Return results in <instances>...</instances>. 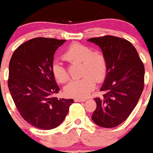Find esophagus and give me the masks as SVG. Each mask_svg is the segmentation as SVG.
Listing matches in <instances>:
<instances>
[{"mask_svg": "<svg viewBox=\"0 0 153 153\" xmlns=\"http://www.w3.org/2000/svg\"><path fill=\"white\" fill-rule=\"evenodd\" d=\"M85 100L86 99H82V98H76V99H74L75 102H84Z\"/></svg>", "mask_w": 153, "mask_h": 153, "instance_id": "obj_1", "label": "esophagus"}]
</instances>
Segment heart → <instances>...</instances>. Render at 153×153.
Instances as JSON below:
<instances>
[{
  "instance_id": "b5f03b06",
  "label": "heart",
  "mask_w": 153,
  "mask_h": 153,
  "mask_svg": "<svg viewBox=\"0 0 153 153\" xmlns=\"http://www.w3.org/2000/svg\"><path fill=\"white\" fill-rule=\"evenodd\" d=\"M65 60L71 63H81L82 79L73 80L65 88L66 94L73 97H87L97 82H102L107 74V61L105 56L99 51H91L89 47L74 42L69 45L63 54ZM52 73L60 83L68 81L69 74L59 60L52 65Z\"/></svg>"
}]
</instances>
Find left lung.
Listing matches in <instances>:
<instances>
[{"label":"left lung","mask_w":153,"mask_h":153,"mask_svg":"<svg viewBox=\"0 0 153 153\" xmlns=\"http://www.w3.org/2000/svg\"><path fill=\"white\" fill-rule=\"evenodd\" d=\"M102 50L107 61V74L94 98L93 121L104 128L118 126L126 120L139 100L144 86V66L135 48L126 39L112 36L88 39Z\"/></svg>","instance_id":"8db88e82"}]
</instances>
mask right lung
I'll use <instances>...</instances> for the list:
<instances>
[{"label": "right lung", "instance_id": "right-lung-1", "mask_svg": "<svg viewBox=\"0 0 153 153\" xmlns=\"http://www.w3.org/2000/svg\"><path fill=\"white\" fill-rule=\"evenodd\" d=\"M65 40L35 38L21 45L9 65L8 87L18 111L34 127L50 130L63 122L74 102L54 97L59 88L52 73L54 53Z\"/></svg>", "mask_w": 153, "mask_h": 153}]
</instances>
